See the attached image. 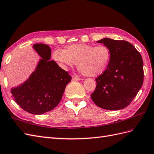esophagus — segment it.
<instances>
[{
    "label": "esophagus",
    "mask_w": 154,
    "mask_h": 154,
    "mask_svg": "<svg viewBox=\"0 0 154 154\" xmlns=\"http://www.w3.org/2000/svg\"><path fill=\"white\" fill-rule=\"evenodd\" d=\"M81 79L77 75H73L72 76V80L73 81H77V80H80Z\"/></svg>",
    "instance_id": "obj_1"
}]
</instances>
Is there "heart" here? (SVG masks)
Listing matches in <instances>:
<instances>
[{
  "label": "heart",
  "mask_w": 154,
  "mask_h": 154,
  "mask_svg": "<svg viewBox=\"0 0 154 154\" xmlns=\"http://www.w3.org/2000/svg\"><path fill=\"white\" fill-rule=\"evenodd\" d=\"M53 58L64 69L77 63V69L83 75L94 77L100 75L107 69L111 51L105 45L73 44L64 51H54Z\"/></svg>",
  "instance_id": "obj_1"
}]
</instances>
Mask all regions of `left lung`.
<instances>
[{
    "label": "left lung",
    "instance_id": "1",
    "mask_svg": "<svg viewBox=\"0 0 154 154\" xmlns=\"http://www.w3.org/2000/svg\"><path fill=\"white\" fill-rule=\"evenodd\" d=\"M111 51L107 69L96 79V87L91 98L97 106L120 110L128 106L139 92L144 81L143 61L131 43L103 38L97 41Z\"/></svg>",
    "mask_w": 154,
    "mask_h": 154
}]
</instances>
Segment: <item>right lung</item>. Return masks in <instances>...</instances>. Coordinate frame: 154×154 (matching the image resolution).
<instances>
[{
	"label": "right lung",
	"instance_id": "1",
	"mask_svg": "<svg viewBox=\"0 0 154 154\" xmlns=\"http://www.w3.org/2000/svg\"><path fill=\"white\" fill-rule=\"evenodd\" d=\"M33 48L41 57L36 68L24 83L11 89L15 102L24 111L42 115L60 103L66 85L72 77L54 60H49V45L36 43Z\"/></svg>",
	"mask_w": 154,
	"mask_h": 154
}]
</instances>
